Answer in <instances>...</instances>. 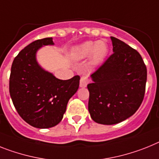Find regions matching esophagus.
Wrapping results in <instances>:
<instances>
[{
  "label": "esophagus",
  "mask_w": 159,
  "mask_h": 159,
  "mask_svg": "<svg viewBox=\"0 0 159 159\" xmlns=\"http://www.w3.org/2000/svg\"><path fill=\"white\" fill-rule=\"evenodd\" d=\"M89 79L87 75H83L80 78V86L81 88H85L87 85L89 84Z\"/></svg>",
  "instance_id": "34e87169"
}]
</instances>
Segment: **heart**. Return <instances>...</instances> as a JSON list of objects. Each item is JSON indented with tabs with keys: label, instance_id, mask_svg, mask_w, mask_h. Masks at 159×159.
<instances>
[{
	"label": "heart",
	"instance_id": "1",
	"mask_svg": "<svg viewBox=\"0 0 159 159\" xmlns=\"http://www.w3.org/2000/svg\"><path fill=\"white\" fill-rule=\"evenodd\" d=\"M108 53V47L103 41H88L77 47L75 50V56L77 59H84L91 54L95 63L102 61Z\"/></svg>",
	"mask_w": 159,
	"mask_h": 159
}]
</instances>
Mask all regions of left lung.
Listing matches in <instances>:
<instances>
[{
  "instance_id": "8db88e82",
  "label": "left lung",
  "mask_w": 159,
  "mask_h": 159,
  "mask_svg": "<svg viewBox=\"0 0 159 159\" xmlns=\"http://www.w3.org/2000/svg\"><path fill=\"white\" fill-rule=\"evenodd\" d=\"M113 53L91 75L89 111L96 123L114 125L134 115L146 92L147 70L142 56L124 42L111 37Z\"/></svg>"
}]
</instances>
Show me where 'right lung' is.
<instances>
[{
  "mask_svg": "<svg viewBox=\"0 0 159 159\" xmlns=\"http://www.w3.org/2000/svg\"><path fill=\"white\" fill-rule=\"evenodd\" d=\"M53 44L52 38H46L22 49L13 59L9 77V93L16 110L25 122L39 129L59 124L80 85L79 75L62 80L38 64V50Z\"/></svg>",
  "mask_w": 159,
  "mask_h": 159,
  "instance_id": "1",
  "label": "right lung"
}]
</instances>
